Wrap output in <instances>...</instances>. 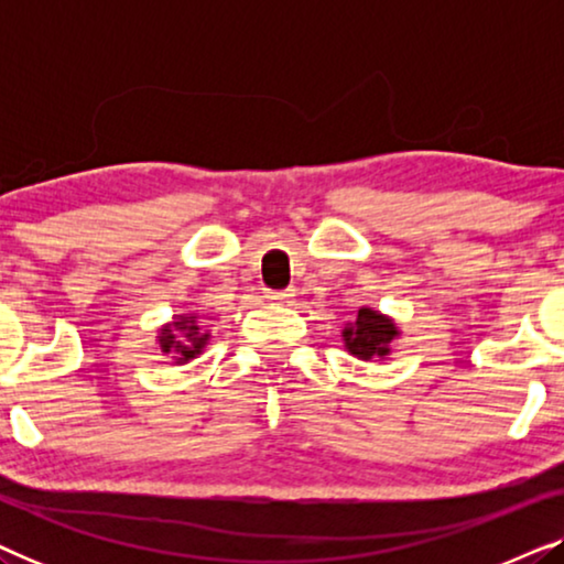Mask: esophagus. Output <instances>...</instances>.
I'll list each match as a JSON object with an SVG mask.
<instances>
[{
  "label": "esophagus",
  "mask_w": 564,
  "mask_h": 564,
  "mask_svg": "<svg viewBox=\"0 0 564 564\" xmlns=\"http://www.w3.org/2000/svg\"><path fill=\"white\" fill-rule=\"evenodd\" d=\"M292 297H295V290H274V292H269V300H274V303H290Z\"/></svg>",
  "instance_id": "esophagus-1"
}]
</instances>
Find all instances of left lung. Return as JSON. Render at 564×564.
Segmentation results:
<instances>
[{"mask_svg":"<svg viewBox=\"0 0 564 564\" xmlns=\"http://www.w3.org/2000/svg\"><path fill=\"white\" fill-rule=\"evenodd\" d=\"M395 336H398L395 323L384 318V315H380L377 311H369V307H361L357 313V323L349 328H344L346 349L359 359L384 357V354L390 351L388 346Z\"/></svg>","mask_w":564,"mask_h":564,"instance_id":"left-lung-1","label":"left lung"}]
</instances>
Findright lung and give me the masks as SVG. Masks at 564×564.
<instances>
[{
	"label": "right lung",
	"instance_id": "add662e5",
	"mask_svg": "<svg viewBox=\"0 0 564 564\" xmlns=\"http://www.w3.org/2000/svg\"><path fill=\"white\" fill-rule=\"evenodd\" d=\"M174 326L187 330V334H184V336L189 338V344L184 346V344H180V341H174L176 336L172 334V328H164V330H161V334H164V336H161V349H164V351H172V349L180 351V359H176V361H189V359H195V354L203 351V346H205V341H207V334L199 336V328L195 326V321H187V318H184L182 323H174Z\"/></svg>",
	"mask_w": 564,
	"mask_h": 564
}]
</instances>
